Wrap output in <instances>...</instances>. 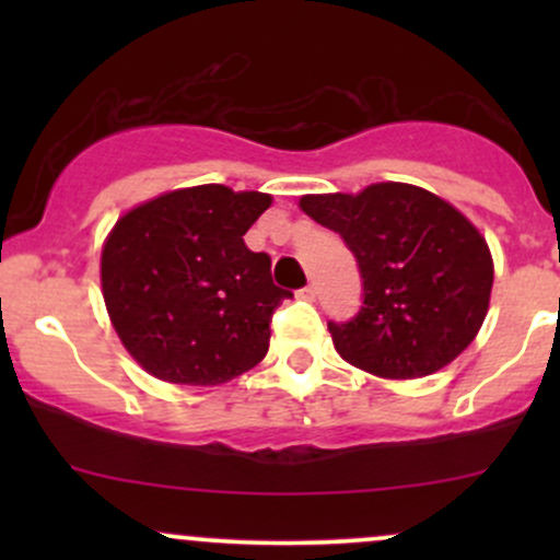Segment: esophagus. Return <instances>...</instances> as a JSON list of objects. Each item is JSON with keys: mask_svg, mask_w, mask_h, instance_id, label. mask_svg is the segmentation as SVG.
Returning <instances> with one entry per match:
<instances>
[{"mask_svg": "<svg viewBox=\"0 0 560 560\" xmlns=\"http://www.w3.org/2000/svg\"><path fill=\"white\" fill-rule=\"evenodd\" d=\"M316 294H318L316 284H307V287H302V289H300V292H298V298H300V300H307V302H313V300H316Z\"/></svg>", "mask_w": 560, "mask_h": 560, "instance_id": "esophagus-1", "label": "esophagus"}]
</instances>
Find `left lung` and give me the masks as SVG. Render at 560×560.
<instances>
[{"label":"left lung","instance_id":"obj_1","mask_svg":"<svg viewBox=\"0 0 560 560\" xmlns=\"http://www.w3.org/2000/svg\"><path fill=\"white\" fill-rule=\"evenodd\" d=\"M302 213L337 231L355 255L363 305L329 320L339 355L382 378L440 371L474 342L490 307L492 255L453 205L413 184L361 195H305Z\"/></svg>","mask_w":560,"mask_h":560}]
</instances>
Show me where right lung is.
<instances>
[{
  "instance_id": "obj_1",
  "label": "right lung",
  "mask_w": 560,
  "mask_h": 560,
  "mask_svg": "<svg viewBox=\"0 0 560 560\" xmlns=\"http://www.w3.org/2000/svg\"><path fill=\"white\" fill-rule=\"evenodd\" d=\"M271 195L202 184L160 195L115 223L102 247V298L147 374L210 387L268 352L271 318L292 292L244 234Z\"/></svg>"
}]
</instances>
